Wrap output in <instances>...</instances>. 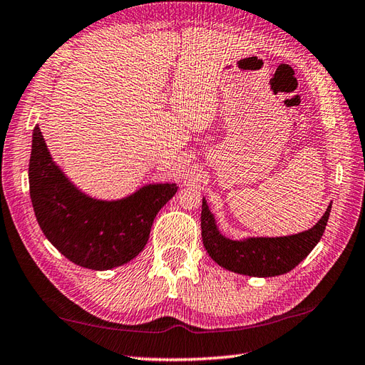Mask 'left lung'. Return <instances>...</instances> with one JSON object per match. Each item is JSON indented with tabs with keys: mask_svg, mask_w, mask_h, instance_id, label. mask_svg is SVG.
<instances>
[{
	"mask_svg": "<svg viewBox=\"0 0 365 365\" xmlns=\"http://www.w3.org/2000/svg\"><path fill=\"white\" fill-rule=\"evenodd\" d=\"M331 202L322 218L299 234L285 237H245L234 240L221 232L206 198L201 209V237L210 259L221 268L251 277H274L287 274L305 260L322 238Z\"/></svg>",
	"mask_w": 365,
	"mask_h": 365,
	"instance_id": "left-lung-1",
	"label": "left lung"
}]
</instances>
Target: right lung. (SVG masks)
Here are the masks:
<instances>
[{"instance_id": "obj_1", "label": "right lung", "mask_w": 365, "mask_h": 365, "mask_svg": "<svg viewBox=\"0 0 365 365\" xmlns=\"http://www.w3.org/2000/svg\"><path fill=\"white\" fill-rule=\"evenodd\" d=\"M29 190L35 217L52 246L82 268L108 271L144 251L156 213L175 197L178 185L145 184L119 200L90 197L54 163L35 127Z\"/></svg>"}]
</instances>
